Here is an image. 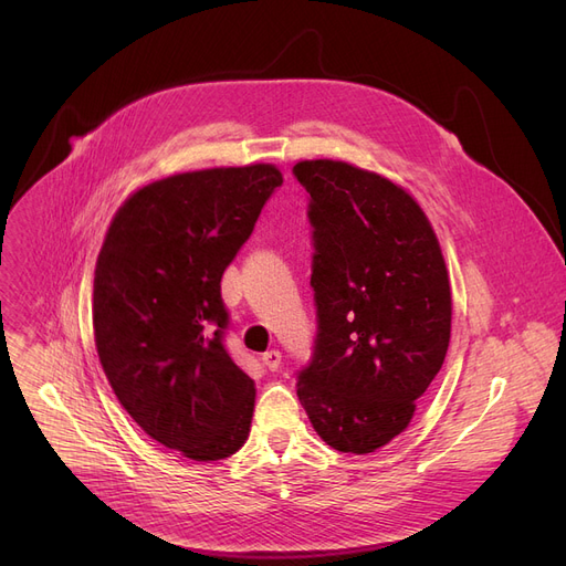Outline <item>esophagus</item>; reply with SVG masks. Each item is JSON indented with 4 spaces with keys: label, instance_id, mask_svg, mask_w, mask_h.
<instances>
[{
    "label": "esophagus",
    "instance_id": "34e87169",
    "mask_svg": "<svg viewBox=\"0 0 566 566\" xmlns=\"http://www.w3.org/2000/svg\"><path fill=\"white\" fill-rule=\"evenodd\" d=\"M261 363H263V367L265 369H271V371H275V369H280V365H282V353L280 350H265L263 355H261Z\"/></svg>",
    "mask_w": 566,
    "mask_h": 566
}]
</instances>
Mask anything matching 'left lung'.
Returning a JSON list of instances; mask_svg holds the SVG:
<instances>
[{"label":"left lung","instance_id":"8db88e82","mask_svg":"<svg viewBox=\"0 0 566 566\" xmlns=\"http://www.w3.org/2000/svg\"><path fill=\"white\" fill-rule=\"evenodd\" d=\"M316 337L298 399L339 452L399 436L444 363L452 293L438 238L406 190L339 160H303Z\"/></svg>","mask_w":566,"mask_h":566}]
</instances>
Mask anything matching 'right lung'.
Masks as SVG:
<instances>
[{"instance_id":"obj_1","label":"right lung","mask_w":566,"mask_h":566,"mask_svg":"<svg viewBox=\"0 0 566 566\" xmlns=\"http://www.w3.org/2000/svg\"><path fill=\"white\" fill-rule=\"evenodd\" d=\"M280 186L273 165L163 178L118 208L96 261L112 390L148 436L195 461L227 459L250 433L254 380L224 346L220 282Z\"/></svg>"}]
</instances>
